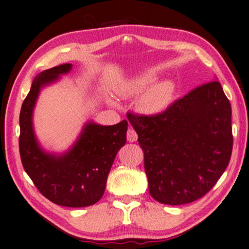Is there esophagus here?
Returning <instances> with one entry per match:
<instances>
[{
  "label": "esophagus",
  "mask_w": 249,
  "mask_h": 249,
  "mask_svg": "<svg viewBox=\"0 0 249 249\" xmlns=\"http://www.w3.org/2000/svg\"><path fill=\"white\" fill-rule=\"evenodd\" d=\"M126 138H127V142H136V140L138 139V134H137L136 131L133 130V127H128L127 133H126Z\"/></svg>",
  "instance_id": "obj_1"
}]
</instances>
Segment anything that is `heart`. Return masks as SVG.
Wrapping results in <instances>:
<instances>
[{"label":"heart","mask_w":249,"mask_h":249,"mask_svg":"<svg viewBox=\"0 0 249 249\" xmlns=\"http://www.w3.org/2000/svg\"><path fill=\"white\" fill-rule=\"evenodd\" d=\"M157 80L153 73L140 74L122 89V95L125 97L140 96L137 103V110L146 116H155L163 112L172 103L175 94V85L173 81L164 80L153 83Z\"/></svg>","instance_id":"1"}]
</instances>
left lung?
Returning <instances> with one entry per match:
<instances>
[{"mask_svg": "<svg viewBox=\"0 0 249 249\" xmlns=\"http://www.w3.org/2000/svg\"><path fill=\"white\" fill-rule=\"evenodd\" d=\"M231 116L230 101L218 81L193 89L159 115L127 112L154 199L188 204L213 188L232 154Z\"/></svg>", "mask_w": 249, "mask_h": 249, "instance_id": "obj_1", "label": "left lung"}]
</instances>
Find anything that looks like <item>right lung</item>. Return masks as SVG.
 <instances>
[{
    "label": "right lung",
    "instance_id": "obj_1",
    "mask_svg": "<svg viewBox=\"0 0 249 249\" xmlns=\"http://www.w3.org/2000/svg\"><path fill=\"white\" fill-rule=\"evenodd\" d=\"M71 70L59 65L38 74L24 100L19 115V153L24 170L43 196L56 205L83 208L97 203L106 190L107 178L117 152L126 142L127 122L103 126L88 122L77 142L61 155L39 146L32 113L39 91Z\"/></svg>",
    "mask_w": 249,
    "mask_h": 249
}]
</instances>
